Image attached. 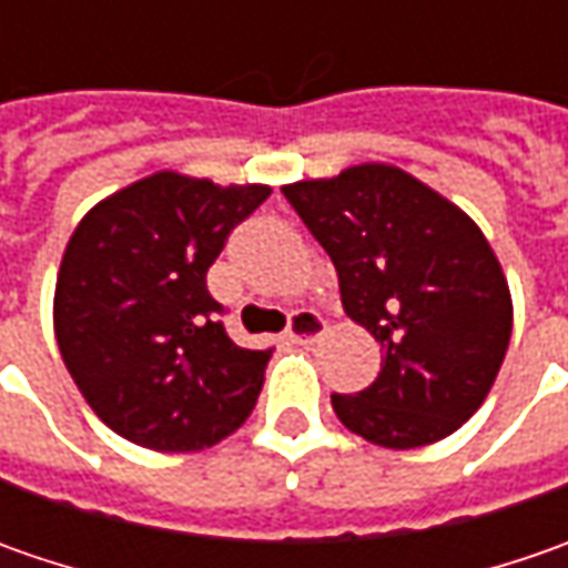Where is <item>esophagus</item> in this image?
<instances>
[{
  "instance_id": "34e87169",
  "label": "esophagus",
  "mask_w": 568,
  "mask_h": 568,
  "mask_svg": "<svg viewBox=\"0 0 568 568\" xmlns=\"http://www.w3.org/2000/svg\"><path fill=\"white\" fill-rule=\"evenodd\" d=\"M325 335V318L313 313V310H296L291 313V322H287V338L296 341V344H313Z\"/></svg>"
}]
</instances>
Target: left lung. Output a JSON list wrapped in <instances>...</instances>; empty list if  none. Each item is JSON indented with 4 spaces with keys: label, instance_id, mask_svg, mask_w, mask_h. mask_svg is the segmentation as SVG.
I'll return each mask as SVG.
<instances>
[{
    "label": "left lung",
    "instance_id": "left-lung-1",
    "mask_svg": "<svg viewBox=\"0 0 568 568\" xmlns=\"http://www.w3.org/2000/svg\"><path fill=\"white\" fill-rule=\"evenodd\" d=\"M328 252L341 306L379 341L382 369L357 395H332L366 443L446 439L484 404L513 338V296L480 227L439 192L388 164L284 186Z\"/></svg>",
    "mask_w": 568,
    "mask_h": 568
}]
</instances>
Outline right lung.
Masks as SVG:
<instances>
[{"instance_id":"add662e5","label":"right lung","mask_w":568,"mask_h":568,"mask_svg":"<svg viewBox=\"0 0 568 568\" xmlns=\"http://www.w3.org/2000/svg\"><path fill=\"white\" fill-rule=\"evenodd\" d=\"M268 195L166 170L75 227L55 281V341L84 402L122 439L199 452L252 414L272 351L230 341L205 277Z\"/></svg>"}]
</instances>
